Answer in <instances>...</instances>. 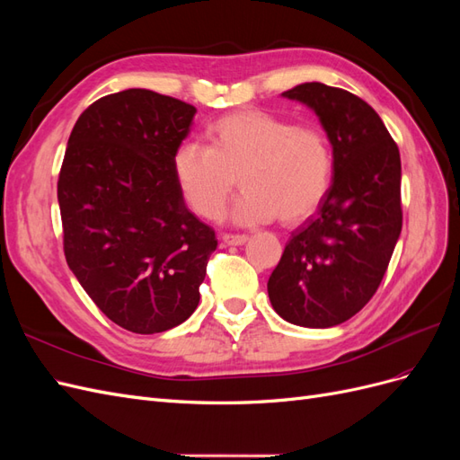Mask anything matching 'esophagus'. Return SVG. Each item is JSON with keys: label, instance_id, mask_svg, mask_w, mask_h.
<instances>
[{"label": "esophagus", "instance_id": "1", "mask_svg": "<svg viewBox=\"0 0 460 460\" xmlns=\"http://www.w3.org/2000/svg\"><path fill=\"white\" fill-rule=\"evenodd\" d=\"M222 242L226 245H242L247 242L245 234H222Z\"/></svg>", "mask_w": 460, "mask_h": 460}]
</instances>
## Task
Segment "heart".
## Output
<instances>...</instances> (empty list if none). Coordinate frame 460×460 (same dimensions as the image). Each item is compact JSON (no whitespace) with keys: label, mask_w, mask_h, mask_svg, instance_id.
Listing matches in <instances>:
<instances>
[{"label":"heart","mask_w":460,"mask_h":460,"mask_svg":"<svg viewBox=\"0 0 460 460\" xmlns=\"http://www.w3.org/2000/svg\"><path fill=\"white\" fill-rule=\"evenodd\" d=\"M207 142V147L182 144L172 157L178 190L201 218L222 213L235 180L243 193L232 218L242 225L276 217L282 225H299L316 213L330 190L332 146L313 124L247 109L213 122Z\"/></svg>","instance_id":"heart-1"}]
</instances>
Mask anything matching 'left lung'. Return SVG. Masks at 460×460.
<instances>
[{
    "instance_id": "obj_1",
    "label": "left lung",
    "mask_w": 460,
    "mask_h": 460,
    "mask_svg": "<svg viewBox=\"0 0 460 460\" xmlns=\"http://www.w3.org/2000/svg\"><path fill=\"white\" fill-rule=\"evenodd\" d=\"M320 117L333 182L318 211L291 232L269 278L274 311L305 328L338 326L372 299L402 226L399 147L358 95L320 82L284 92Z\"/></svg>"
}]
</instances>
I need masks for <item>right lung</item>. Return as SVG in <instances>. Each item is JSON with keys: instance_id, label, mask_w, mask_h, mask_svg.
I'll use <instances>...</instances> for the list:
<instances>
[{"instance_id": "1", "label": "right lung", "mask_w": 460, "mask_h": 460, "mask_svg": "<svg viewBox=\"0 0 460 460\" xmlns=\"http://www.w3.org/2000/svg\"><path fill=\"white\" fill-rule=\"evenodd\" d=\"M196 111L130 88L93 102L68 137L58 180L66 264L97 309L134 333L191 316L218 243L172 171Z\"/></svg>"}]
</instances>
